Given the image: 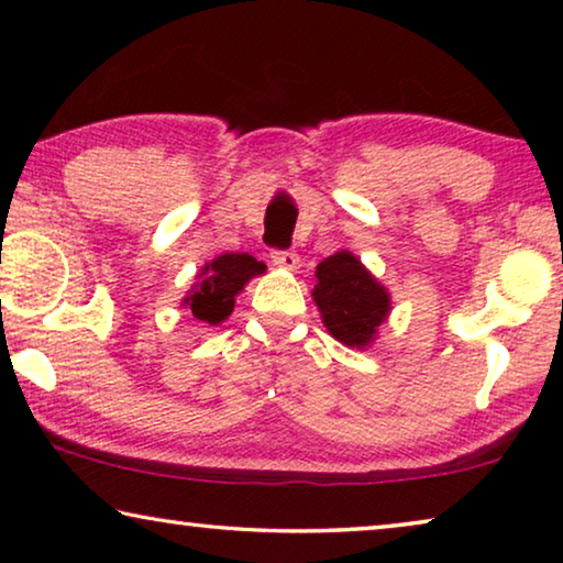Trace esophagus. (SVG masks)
Returning <instances> with one entry per match:
<instances>
[{
    "instance_id": "obj_1",
    "label": "esophagus",
    "mask_w": 563,
    "mask_h": 563,
    "mask_svg": "<svg viewBox=\"0 0 563 563\" xmlns=\"http://www.w3.org/2000/svg\"><path fill=\"white\" fill-rule=\"evenodd\" d=\"M271 261H273V265H278V268H285V271H298V265H300V255L295 253V251H278V247H275V251L271 253Z\"/></svg>"
}]
</instances>
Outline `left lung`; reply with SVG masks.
<instances>
[{"label":"left lung","instance_id":"left-lung-1","mask_svg":"<svg viewBox=\"0 0 563 563\" xmlns=\"http://www.w3.org/2000/svg\"><path fill=\"white\" fill-rule=\"evenodd\" d=\"M316 298L332 338L347 347H365L389 312V295L355 255L340 251L316 271Z\"/></svg>","mask_w":563,"mask_h":563}]
</instances>
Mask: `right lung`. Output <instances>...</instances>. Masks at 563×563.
<instances>
[{"mask_svg":"<svg viewBox=\"0 0 563 563\" xmlns=\"http://www.w3.org/2000/svg\"><path fill=\"white\" fill-rule=\"evenodd\" d=\"M263 271L265 263L255 261L247 253L218 255L198 275L196 288L190 290L186 305L196 320H203L208 325H218V322H223L233 312L235 295L243 290V285Z\"/></svg>","mask_w":563,"mask_h":563,"instance_id":"add662e5","label":"right lung"}]
</instances>
